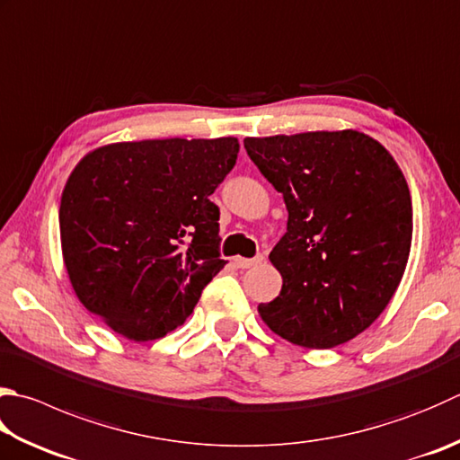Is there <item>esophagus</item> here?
Returning a JSON list of instances; mask_svg holds the SVG:
<instances>
[{
    "label": "esophagus",
    "mask_w": 460,
    "mask_h": 460,
    "mask_svg": "<svg viewBox=\"0 0 460 460\" xmlns=\"http://www.w3.org/2000/svg\"><path fill=\"white\" fill-rule=\"evenodd\" d=\"M262 262H264V256H256V258L236 256V258H234V266H236V268H252V266L262 264Z\"/></svg>",
    "instance_id": "1"
}]
</instances>
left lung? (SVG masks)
Returning a JSON list of instances; mask_svg holds the SVG:
<instances>
[{"instance_id":"8db88e82","label":"left lung","mask_w":460,"mask_h":460,"mask_svg":"<svg viewBox=\"0 0 460 460\" xmlns=\"http://www.w3.org/2000/svg\"><path fill=\"white\" fill-rule=\"evenodd\" d=\"M284 198L286 234L270 262L282 290L258 314L305 349L365 332L394 296L412 244V200L383 144L357 129L244 137Z\"/></svg>"}]
</instances>
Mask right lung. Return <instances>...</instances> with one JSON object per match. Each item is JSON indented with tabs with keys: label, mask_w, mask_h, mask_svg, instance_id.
<instances>
[{
	"label": "right lung",
	"mask_w": 460,
	"mask_h": 460,
	"mask_svg": "<svg viewBox=\"0 0 460 460\" xmlns=\"http://www.w3.org/2000/svg\"><path fill=\"white\" fill-rule=\"evenodd\" d=\"M238 137L116 142L75 164L59 204L64 266L75 296L134 342L192 314L218 256L210 194L238 158Z\"/></svg>",
	"instance_id": "1"
}]
</instances>
